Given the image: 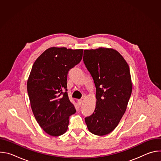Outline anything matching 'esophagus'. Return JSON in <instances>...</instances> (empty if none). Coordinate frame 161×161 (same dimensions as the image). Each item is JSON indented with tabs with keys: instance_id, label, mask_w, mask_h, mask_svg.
I'll return each mask as SVG.
<instances>
[{
	"instance_id": "1",
	"label": "esophagus",
	"mask_w": 161,
	"mask_h": 161,
	"mask_svg": "<svg viewBox=\"0 0 161 161\" xmlns=\"http://www.w3.org/2000/svg\"><path fill=\"white\" fill-rule=\"evenodd\" d=\"M78 103L79 105H80V106H81V104H82V103H83V100H82V99H79V100L78 101Z\"/></svg>"
}]
</instances>
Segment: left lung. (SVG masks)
<instances>
[{"instance_id":"1","label":"left lung","mask_w":161,"mask_h":161,"mask_svg":"<svg viewBox=\"0 0 161 161\" xmlns=\"http://www.w3.org/2000/svg\"><path fill=\"white\" fill-rule=\"evenodd\" d=\"M83 62L96 88L94 112L85 119L88 130L97 136L112 132L125 113L132 84L129 65L117 50H85Z\"/></svg>"}]
</instances>
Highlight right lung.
Wrapping results in <instances>:
<instances>
[{"instance_id":"obj_1","label":"right lung","mask_w":161,"mask_h":161,"mask_svg":"<svg viewBox=\"0 0 161 161\" xmlns=\"http://www.w3.org/2000/svg\"><path fill=\"white\" fill-rule=\"evenodd\" d=\"M83 52V49L52 47L32 65L27 81L31 108L40 127L50 136L64 134L69 117L76 113L66 92L67 78L69 71L81 60Z\"/></svg>"}]
</instances>
